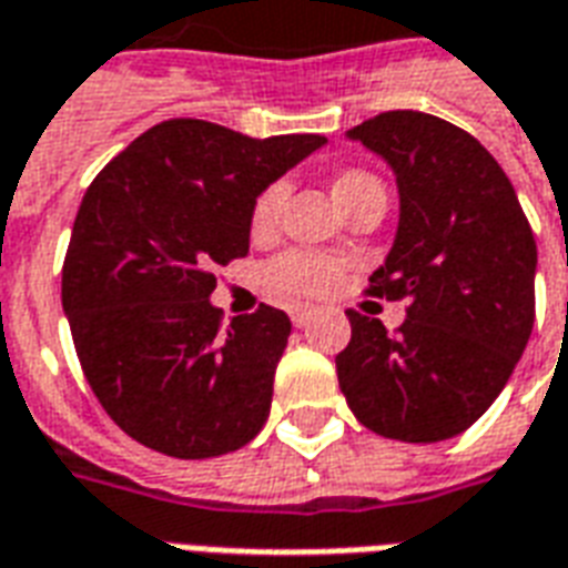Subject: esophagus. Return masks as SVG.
I'll use <instances>...</instances> for the list:
<instances>
[{
	"mask_svg": "<svg viewBox=\"0 0 568 568\" xmlns=\"http://www.w3.org/2000/svg\"><path fill=\"white\" fill-rule=\"evenodd\" d=\"M288 316H292L295 327H304V325H310V322H313V316H316V313H313V310H306V306H295V310H292Z\"/></svg>",
	"mask_w": 568,
	"mask_h": 568,
	"instance_id": "1",
	"label": "esophagus"
}]
</instances>
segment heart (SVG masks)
<instances>
[{"instance_id": "1", "label": "heart", "mask_w": 568, "mask_h": 568, "mask_svg": "<svg viewBox=\"0 0 568 568\" xmlns=\"http://www.w3.org/2000/svg\"><path fill=\"white\" fill-rule=\"evenodd\" d=\"M379 180L367 174V171H339L337 178L331 180V195L337 199L343 210L358 199L361 192L376 186ZM285 183H271L258 192V199L252 201L250 210V234L252 237H271L280 216L285 207ZM339 276H343V262L334 255H322V252L292 250L276 255L267 267H264V285L267 292L283 301H318V297L331 295L337 288Z\"/></svg>"}]
</instances>
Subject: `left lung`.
I'll return each instance as SVG.
<instances>
[{"label": "left lung", "instance_id": "obj_1", "mask_svg": "<svg viewBox=\"0 0 568 568\" xmlns=\"http://www.w3.org/2000/svg\"><path fill=\"white\" fill-rule=\"evenodd\" d=\"M397 178L400 222L369 295L406 322L348 310L339 390L367 430L400 443L464 434L506 388L536 318V241L515 186L476 138L434 113L388 111L348 129Z\"/></svg>", "mask_w": 568, "mask_h": 568}]
</instances>
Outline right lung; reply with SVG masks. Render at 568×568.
<instances>
[{"mask_svg": "<svg viewBox=\"0 0 568 568\" xmlns=\"http://www.w3.org/2000/svg\"><path fill=\"white\" fill-rule=\"evenodd\" d=\"M325 144L165 120L90 183L62 264V310L92 394L132 439L204 460L258 436L292 322L262 304L222 325L213 267L250 252L258 192Z\"/></svg>", "mask_w": 568, "mask_h": 568, "instance_id": "add662e5", "label": "right lung"}]
</instances>
